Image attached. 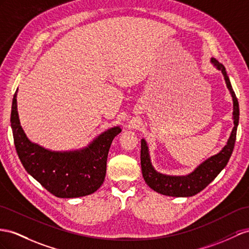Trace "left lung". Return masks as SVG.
Here are the masks:
<instances>
[{
  "mask_svg": "<svg viewBox=\"0 0 249 249\" xmlns=\"http://www.w3.org/2000/svg\"><path fill=\"white\" fill-rule=\"evenodd\" d=\"M213 65L222 72L226 86L232 98V120L233 128L229 136L226 145L218 154L209 157L205 161H203L199 166H196L190 174L185 176H169L159 173L152 166L149 149L147 143L144 139L141 140V167L142 175L146 184L157 193L169 196H193L200 193L205 188L210 182H213L221 170L224 169L229 159L232 154L235 143V136H237V128L239 124V102L231 84V81L226 72V69L223 64L216 61L214 58L210 59Z\"/></svg>",
  "mask_w": 249,
  "mask_h": 249,
  "instance_id": "left-lung-1",
  "label": "left lung"
}]
</instances>
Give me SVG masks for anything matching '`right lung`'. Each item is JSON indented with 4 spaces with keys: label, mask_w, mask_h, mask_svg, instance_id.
I'll return each mask as SVG.
<instances>
[{
    "label": "right lung",
    "mask_w": 249,
    "mask_h": 249,
    "mask_svg": "<svg viewBox=\"0 0 249 249\" xmlns=\"http://www.w3.org/2000/svg\"><path fill=\"white\" fill-rule=\"evenodd\" d=\"M18 89L12 99L10 123L18 159L25 170L58 197H79L97 191L106 176L108 151L114 137L122 131L114 126L87 146L76 150L54 151L31 142L18 119Z\"/></svg>",
    "instance_id": "obj_1"
}]
</instances>
